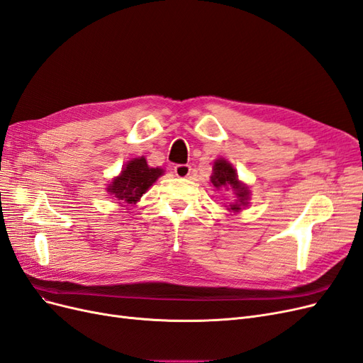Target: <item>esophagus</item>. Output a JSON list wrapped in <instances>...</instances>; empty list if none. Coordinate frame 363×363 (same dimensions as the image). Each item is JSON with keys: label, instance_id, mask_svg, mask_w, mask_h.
<instances>
[{"label": "esophagus", "instance_id": "obj_1", "mask_svg": "<svg viewBox=\"0 0 363 363\" xmlns=\"http://www.w3.org/2000/svg\"><path fill=\"white\" fill-rule=\"evenodd\" d=\"M174 174H176L179 179L189 177L191 167L189 165H176V167H174Z\"/></svg>", "mask_w": 363, "mask_h": 363}]
</instances>
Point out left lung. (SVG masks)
Returning <instances> with one entry per match:
<instances>
[{
	"mask_svg": "<svg viewBox=\"0 0 363 363\" xmlns=\"http://www.w3.org/2000/svg\"><path fill=\"white\" fill-rule=\"evenodd\" d=\"M210 182L213 183V186L216 189L219 187H227V189H233L237 199L235 203L230 204L228 210L234 211H240L243 207L247 206V199H249V189L247 186L243 184L239 177H237L235 169L233 168V165L230 162H227L225 159H218L213 165V174H211Z\"/></svg>",
	"mask_w": 363,
	"mask_h": 363,
	"instance_id": "8db88e82",
	"label": "left lung"
}]
</instances>
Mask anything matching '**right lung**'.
Masks as SVG:
<instances>
[{"label": "right lung", "instance_id": "obj_1", "mask_svg": "<svg viewBox=\"0 0 363 363\" xmlns=\"http://www.w3.org/2000/svg\"><path fill=\"white\" fill-rule=\"evenodd\" d=\"M164 172L160 168H150L144 156L135 157L124 165L120 176L111 182L106 191L114 195L121 206L136 204Z\"/></svg>", "mask_w": 363, "mask_h": 363}]
</instances>
